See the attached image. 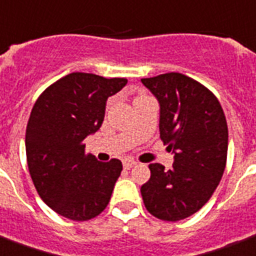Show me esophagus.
Returning a JSON list of instances; mask_svg holds the SVG:
<instances>
[{
	"mask_svg": "<svg viewBox=\"0 0 256 256\" xmlns=\"http://www.w3.org/2000/svg\"><path fill=\"white\" fill-rule=\"evenodd\" d=\"M134 165H136V162L134 161V160H132V158L124 160V169H132Z\"/></svg>",
	"mask_w": 256,
	"mask_h": 256,
	"instance_id": "esophagus-1",
	"label": "esophagus"
}]
</instances>
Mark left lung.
I'll return each instance as SVG.
<instances>
[{
    "mask_svg": "<svg viewBox=\"0 0 256 256\" xmlns=\"http://www.w3.org/2000/svg\"><path fill=\"white\" fill-rule=\"evenodd\" d=\"M160 102V136L174 154L170 169L150 164L141 186L146 210L157 219L177 222L206 206L223 176L228 128L220 102L192 78L169 72L141 79Z\"/></svg>",
    "mask_w": 256,
    "mask_h": 256,
    "instance_id": "left-lung-1",
    "label": "left lung"
}]
</instances>
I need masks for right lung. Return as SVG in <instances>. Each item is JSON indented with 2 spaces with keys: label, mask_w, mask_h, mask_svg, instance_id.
I'll return each mask as SVG.
<instances>
[{
  "label": "right lung",
  "mask_w": 256,
  "mask_h": 256,
  "mask_svg": "<svg viewBox=\"0 0 256 256\" xmlns=\"http://www.w3.org/2000/svg\"><path fill=\"white\" fill-rule=\"evenodd\" d=\"M124 78L68 74L37 98L25 132L29 173L38 196L56 214L86 222L103 212L122 162L86 154L84 138L99 130L107 98L124 88Z\"/></svg>",
  "instance_id": "obj_1"
}]
</instances>
